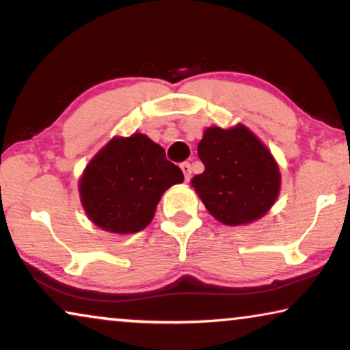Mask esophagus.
I'll list each match as a JSON object with an SVG mask.
<instances>
[{"instance_id": "34e87169", "label": "esophagus", "mask_w": 350, "mask_h": 350, "mask_svg": "<svg viewBox=\"0 0 350 350\" xmlns=\"http://www.w3.org/2000/svg\"><path fill=\"white\" fill-rule=\"evenodd\" d=\"M180 167H181V170H183L185 180L189 181V178H191V164H189V162H181Z\"/></svg>"}]
</instances>
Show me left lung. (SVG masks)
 I'll return each mask as SVG.
<instances>
[{
    "label": "left lung",
    "mask_w": 350,
    "mask_h": 350,
    "mask_svg": "<svg viewBox=\"0 0 350 350\" xmlns=\"http://www.w3.org/2000/svg\"><path fill=\"white\" fill-rule=\"evenodd\" d=\"M198 154L205 170L191 180V186L218 221L229 226L252 223L275 202L279 167L245 126L207 129Z\"/></svg>",
    "instance_id": "left-lung-1"
}]
</instances>
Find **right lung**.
Returning <instances> with one entry per match:
<instances>
[{
  "label": "right lung",
  "mask_w": 350,
  "mask_h": 350,
  "mask_svg": "<svg viewBox=\"0 0 350 350\" xmlns=\"http://www.w3.org/2000/svg\"><path fill=\"white\" fill-rule=\"evenodd\" d=\"M183 180V172L167 159L164 148L146 135L116 137L85 167L81 202L105 231L138 232L154 217L164 191Z\"/></svg>",
  "instance_id": "right-lung-1"
}]
</instances>
